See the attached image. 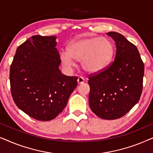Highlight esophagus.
Masks as SVG:
<instances>
[{"label":"esophagus","instance_id":"esophagus-1","mask_svg":"<svg viewBox=\"0 0 153 153\" xmlns=\"http://www.w3.org/2000/svg\"><path fill=\"white\" fill-rule=\"evenodd\" d=\"M84 81H85V79L81 76L79 77L78 79H77V82H78L79 84H81V83H83Z\"/></svg>","mask_w":153,"mask_h":153}]
</instances>
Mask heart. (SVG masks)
Here are the masks:
<instances>
[{
    "label": "heart",
    "instance_id": "obj_1",
    "mask_svg": "<svg viewBox=\"0 0 153 153\" xmlns=\"http://www.w3.org/2000/svg\"><path fill=\"white\" fill-rule=\"evenodd\" d=\"M68 51L60 53L62 63L67 68L74 66V60L81 61L85 72L91 74L103 72L111 62L115 54L114 44L104 37H83L71 42Z\"/></svg>",
    "mask_w": 153,
    "mask_h": 153
}]
</instances>
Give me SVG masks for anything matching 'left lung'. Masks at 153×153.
Here are the masks:
<instances>
[{"instance_id": "1", "label": "left lung", "mask_w": 153, "mask_h": 153, "mask_svg": "<svg viewBox=\"0 0 153 153\" xmlns=\"http://www.w3.org/2000/svg\"><path fill=\"white\" fill-rule=\"evenodd\" d=\"M106 35L116 42V57L103 72L89 76V105L100 118L114 120L125 116L139 102L144 64L137 47L123 35L116 32Z\"/></svg>"}]
</instances>
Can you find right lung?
<instances>
[{
	"label": "right lung",
	"instance_id": "obj_1",
	"mask_svg": "<svg viewBox=\"0 0 153 153\" xmlns=\"http://www.w3.org/2000/svg\"><path fill=\"white\" fill-rule=\"evenodd\" d=\"M56 36L34 35L19 46L10 66L11 93L17 107L31 118L48 121L65 107L76 76L62 74Z\"/></svg>",
	"mask_w": 153,
	"mask_h": 153
}]
</instances>
